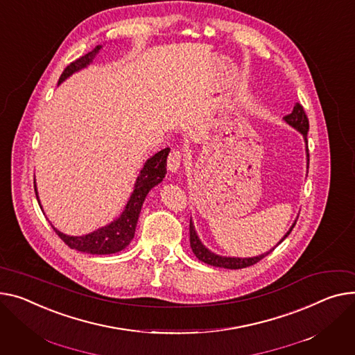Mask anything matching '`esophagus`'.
Returning a JSON list of instances; mask_svg holds the SVG:
<instances>
[{
	"mask_svg": "<svg viewBox=\"0 0 355 355\" xmlns=\"http://www.w3.org/2000/svg\"><path fill=\"white\" fill-rule=\"evenodd\" d=\"M181 162H182V154L181 151L178 150H173L168 155V159H167V165H168V170L175 173L180 170L181 167Z\"/></svg>",
	"mask_w": 355,
	"mask_h": 355,
	"instance_id": "esophagus-1",
	"label": "esophagus"
}]
</instances>
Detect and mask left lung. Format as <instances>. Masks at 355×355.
Returning a JSON list of instances; mask_svg holds the SVG:
<instances>
[{"instance_id":"1","label":"left lung","mask_w":355,"mask_h":355,"mask_svg":"<svg viewBox=\"0 0 355 355\" xmlns=\"http://www.w3.org/2000/svg\"><path fill=\"white\" fill-rule=\"evenodd\" d=\"M284 120L291 125L294 127L295 130H298L302 135H304V139L306 143V157H310L309 154V141H306V132H309V128H310V124H309V116H306L305 111H304V107L297 103L294 105V110L291 114L286 115ZM295 225V224H294ZM294 225L290 228V231L284 235V239H282L278 244H281L282 241H284L290 232L293 231ZM190 244H191V250L193 252L196 254V257L200 259V261L205 263V264H209V266H214V267H220V268H228V270H240V268H245V267H251L254 264H257L258 261H261V259L264 257H267L270 252L274 251L270 250L268 252H264L263 255H258V257H252V258H232V257H221V255H217L214 252H211L209 250H207L200 239L197 237V232L194 230V225L193 223L190 221Z\"/></svg>"}]
</instances>
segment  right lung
Masks as SVG:
<instances>
[{
  "mask_svg": "<svg viewBox=\"0 0 355 355\" xmlns=\"http://www.w3.org/2000/svg\"><path fill=\"white\" fill-rule=\"evenodd\" d=\"M100 50H101V45H97L91 53L77 58L76 61L67 65V68L62 71V74L58 80V84L62 83L65 78H68L71 74H74L76 71L87 67L94 58H96ZM168 153H170V148H164L157 154H154L150 159H147V162L144 164V168L139 171V175L137 177V182L134 187V191L130 197V201L127 202L123 214L115 221H112L111 224L103 228H98L97 231L89 232L87 235H81V237H69V235H65L54 228L58 237L69 248L87 252V254L103 255V254H114L124 250L134 239L139 211H141V207H143V202L148 191L158 182H161L165 174H167ZM34 190L37 196L35 181H34ZM37 200H38V196H37Z\"/></svg>",
  "mask_w": 355,
  "mask_h": 355,
  "instance_id": "1",
  "label": "right lung"
}]
</instances>
